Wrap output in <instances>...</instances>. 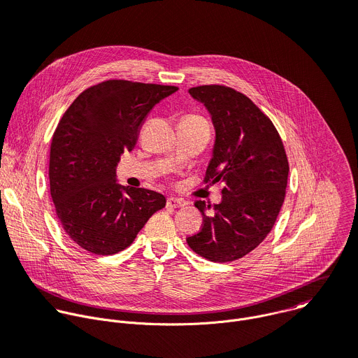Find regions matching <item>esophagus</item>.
I'll return each mask as SVG.
<instances>
[{"instance_id": "1", "label": "esophagus", "mask_w": 358, "mask_h": 358, "mask_svg": "<svg viewBox=\"0 0 358 358\" xmlns=\"http://www.w3.org/2000/svg\"><path fill=\"white\" fill-rule=\"evenodd\" d=\"M185 203L177 198H169L167 199V208H182Z\"/></svg>"}]
</instances>
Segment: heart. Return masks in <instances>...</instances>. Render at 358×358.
I'll list each match as a JSON object with an SVG mask.
<instances>
[{"label":"heart","mask_w":358,"mask_h":358,"mask_svg":"<svg viewBox=\"0 0 358 358\" xmlns=\"http://www.w3.org/2000/svg\"><path fill=\"white\" fill-rule=\"evenodd\" d=\"M188 117H196V116H188Z\"/></svg>","instance_id":"heart-1"}]
</instances>
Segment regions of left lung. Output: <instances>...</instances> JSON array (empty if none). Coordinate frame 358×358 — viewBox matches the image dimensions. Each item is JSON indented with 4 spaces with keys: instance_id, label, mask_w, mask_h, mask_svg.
<instances>
[{
    "instance_id": "left-lung-1",
    "label": "left lung",
    "mask_w": 358,
    "mask_h": 358,
    "mask_svg": "<svg viewBox=\"0 0 358 358\" xmlns=\"http://www.w3.org/2000/svg\"><path fill=\"white\" fill-rule=\"evenodd\" d=\"M188 93L211 115L215 144L203 182L224 184L222 201H196L202 228L189 248L213 262H232L273 228L285 201L289 163L282 138L253 101L232 87L203 85Z\"/></svg>"
}]
</instances>
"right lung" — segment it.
Masks as SVG:
<instances>
[{
    "mask_svg": "<svg viewBox=\"0 0 358 358\" xmlns=\"http://www.w3.org/2000/svg\"><path fill=\"white\" fill-rule=\"evenodd\" d=\"M176 86L106 80L83 90L50 143L49 185L66 235L94 255L126 249L148 218L166 207L160 192L117 184L116 167L140 127Z\"/></svg>",
    "mask_w": 358,
    "mask_h": 358,
    "instance_id": "obj_1",
    "label": "right lung"
}]
</instances>
